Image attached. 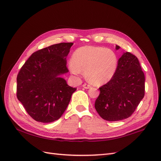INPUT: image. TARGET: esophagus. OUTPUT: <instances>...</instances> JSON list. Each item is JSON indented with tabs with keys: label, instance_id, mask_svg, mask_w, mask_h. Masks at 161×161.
<instances>
[{
	"label": "esophagus",
	"instance_id": "obj_1",
	"mask_svg": "<svg viewBox=\"0 0 161 161\" xmlns=\"http://www.w3.org/2000/svg\"><path fill=\"white\" fill-rule=\"evenodd\" d=\"M82 86L84 87L85 89H90L91 87V86L90 85H88V84H86V83H85L83 85H82Z\"/></svg>",
	"mask_w": 161,
	"mask_h": 161
}]
</instances>
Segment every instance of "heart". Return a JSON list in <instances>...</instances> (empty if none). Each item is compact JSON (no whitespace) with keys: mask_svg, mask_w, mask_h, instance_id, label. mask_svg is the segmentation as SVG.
<instances>
[{"mask_svg":"<svg viewBox=\"0 0 161 161\" xmlns=\"http://www.w3.org/2000/svg\"><path fill=\"white\" fill-rule=\"evenodd\" d=\"M118 58L109 48L86 46L76 49L69 64L70 72L75 75L85 70L86 79L92 84L101 85L108 82L118 68Z\"/></svg>","mask_w":161,"mask_h":161,"instance_id":"heart-1","label":"heart"}]
</instances>
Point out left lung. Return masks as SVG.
<instances>
[{
	"label": "left lung",
	"instance_id": "obj_1",
	"mask_svg": "<svg viewBox=\"0 0 161 161\" xmlns=\"http://www.w3.org/2000/svg\"><path fill=\"white\" fill-rule=\"evenodd\" d=\"M115 49H119L116 46ZM145 76L138 58L130 52L118 60L113 78L101 86L95 108L107 121H119L130 117L144 98Z\"/></svg>",
	"mask_w": 161,
	"mask_h": 161
}]
</instances>
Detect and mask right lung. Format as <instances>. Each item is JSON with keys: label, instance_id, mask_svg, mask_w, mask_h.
Returning a JSON list of instances; mask_svg holds the SVG:
<instances>
[{"label": "right lung", "instance_id": "1", "mask_svg": "<svg viewBox=\"0 0 161 161\" xmlns=\"http://www.w3.org/2000/svg\"><path fill=\"white\" fill-rule=\"evenodd\" d=\"M73 43H60L33 53L17 77V97L27 114L37 121L59 119L76 88L60 76L69 72L66 56Z\"/></svg>", "mask_w": 161, "mask_h": 161}]
</instances>
